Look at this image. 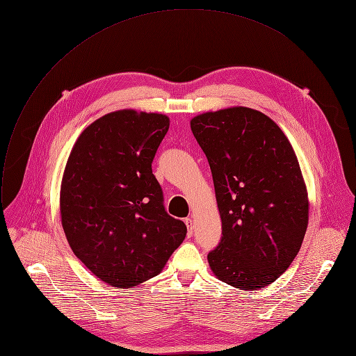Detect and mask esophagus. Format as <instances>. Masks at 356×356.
Wrapping results in <instances>:
<instances>
[{
  "label": "esophagus",
  "mask_w": 356,
  "mask_h": 356,
  "mask_svg": "<svg viewBox=\"0 0 356 356\" xmlns=\"http://www.w3.org/2000/svg\"><path fill=\"white\" fill-rule=\"evenodd\" d=\"M184 222H186V225H187V234H188V236H191V235H193V220H191L190 217H187V218L184 220Z\"/></svg>",
  "instance_id": "obj_1"
}]
</instances>
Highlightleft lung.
<instances>
[{
	"label": "left lung",
	"instance_id": "obj_1",
	"mask_svg": "<svg viewBox=\"0 0 356 356\" xmlns=\"http://www.w3.org/2000/svg\"><path fill=\"white\" fill-rule=\"evenodd\" d=\"M190 127L207 156L222 221L210 268L236 289L265 287L290 266L309 224L294 150L268 115L246 107L200 114Z\"/></svg>",
	"mask_w": 356,
	"mask_h": 356
}]
</instances>
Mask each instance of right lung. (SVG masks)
Returning a JSON list of instances; mask_svg holds the SVG:
<instances>
[{"mask_svg":"<svg viewBox=\"0 0 356 356\" xmlns=\"http://www.w3.org/2000/svg\"><path fill=\"white\" fill-rule=\"evenodd\" d=\"M169 122L155 113H110L81 132L67 159L60 188L66 238L110 286L132 287L159 275L186 238L152 173Z\"/></svg>","mask_w":356,"mask_h":356,"instance_id":"obj_1","label":"right lung"}]
</instances>
